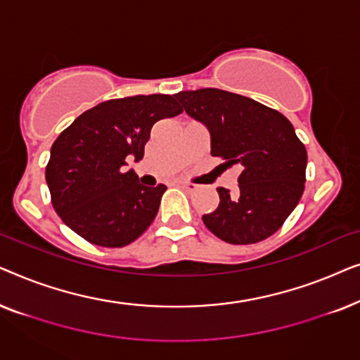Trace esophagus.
I'll return each instance as SVG.
<instances>
[{"mask_svg":"<svg viewBox=\"0 0 360 360\" xmlns=\"http://www.w3.org/2000/svg\"><path fill=\"white\" fill-rule=\"evenodd\" d=\"M172 185L179 186V188H184L186 191H193L196 188L193 184H186V181H181V180H174V181H172Z\"/></svg>","mask_w":360,"mask_h":360,"instance_id":"esophagus-1","label":"esophagus"}]
</instances>
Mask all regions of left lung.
I'll use <instances>...</instances> for the list:
<instances>
[{
  "mask_svg": "<svg viewBox=\"0 0 360 360\" xmlns=\"http://www.w3.org/2000/svg\"><path fill=\"white\" fill-rule=\"evenodd\" d=\"M211 134V155L240 169L238 195L219 186V206L203 216L216 238L255 244L282 228L307 181V149L287 117L252 98L201 88L174 95Z\"/></svg>",
  "mask_w": 360,
  "mask_h": 360,
  "instance_id": "1",
  "label": "left lung"
}]
</instances>
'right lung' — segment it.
<instances>
[{"mask_svg": "<svg viewBox=\"0 0 360 360\" xmlns=\"http://www.w3.org/2000/svg\"><path fill=\"white\" fill-rule=\"evenodd\" d=\"M184 111L170 95L103 101L77 117L52 144L46 167L60 219L88 243L124 248L154 221L165 185L144 186L127 159L144 155L157 121Z\"/></svg>", "mask_w": 360, "mask_h": 360, "instance_id": "right-lung-1", "label": "right lung"}]
</instances>
